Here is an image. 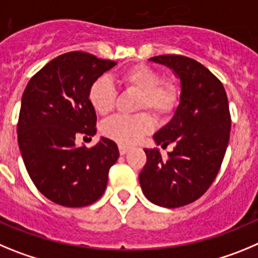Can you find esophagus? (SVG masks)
<instances>
[{"label": "esophagus", "instance_id": "1", "mask_svg": "<svg viewBox=\"0 0 258 258\" xmlns=\"http://www.w3.org/2000/svg\"><path fill=\"white\" fill-rule=\"evenodd\" d=\"M118 148H119V154L120 155H124L127 152H128V148H127V146L119 145V146H118Z\"/></svg>", "mask_w": 258, "mask_h": 258}]
</instances>
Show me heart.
Listing matches in <instances>:
<instances>
[{
	"label": "heart",
	"mask_w": 258,
	"mask_h": 258,
	"mask_svg": "<svg viewBox=\"0 0 258 258\" xmlns=\"http://www.w3.org/2000/svg\"><path fill=\"white\" fill-rule=\"evenodd\" d=\"M118 82L128 90L140 92L138 110L149 109L158 117L169 114L178 103L177 86L172 82H163L162 76L150 67L134 66L119 74ZM117 91L113 82L106 77H99L89 89V101L97 114L106 115L114 108ZM153 119L148 113L136 115H117L101 126L106 138L120 145L138 144L153 130Z\"/></svg>",
	"instance_id": "b5f03b06"
}]
</instances>
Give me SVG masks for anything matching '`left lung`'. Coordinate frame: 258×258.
<instances>
[{
  "label": "left lung",
  "mask_w": 258,
  "mask_h": 258,
  "mask_svg": "<svg viewBox=\"0 0 258 258\" xmlns=\"http://www.w3.org/2000/svg\"><path fill=\"white\" fill-rule=\"evenodd\" d=\"M180 78V104L172 119L154 135L162 148H175L163 158L158 148L144 149L146 163L139 175L152 203L177 208L201 198L213 182L230 138L231 118L224 86L197 60L182 55L150 57Z\"/></svg>",
  "instance_id": "left-lung-1"
}]
</instances>
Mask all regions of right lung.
I'll return each instance as SVG.
<instances>
[{
    "mask_svg": "<svg viewBox=\"0 0 258 258\" xmlns=\"http://www.w3.org/2000/svg\"><path fill=\"white\" fill-rule=\"evenodd\" d=\"M117 62L82 51L55 57L28 82L22 97L18 143L28 175L47 199L64 207H85L105 191L109 168L119 157L114 141L76 145L96 134L89 101L91 83Z\"/></svg>",
    "mask_w": 258,
    "mask_h": 258,
    "instance_id": "add662e5",
    "label": "right lung"
}]
</instances>
